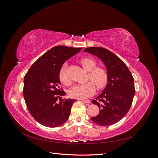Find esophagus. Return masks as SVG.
<instances>
[{"instance_id": "esophagus-1", "label": "esophagus", "mask_w": 158, "mask_h": 158, "mask_svg": "<svg viewBox=\"0 0 158 158\" xmlns=\"http://www.w3.org/2000/svg\"><path fill=\"white\" fill-rule=\"evenodd\" d=\"M80 101H82L85 103H90V101L89 100H84V99H80Z\"/></svg>"}]
</instances>
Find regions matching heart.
Instances as JSON below:
<instances>
[{"label": "heart", "mask_w": 158, "mask_h": 158, "mask_svg": "<svg viewBox=\"0 0 158 158\" xmlns=\"http://www.w3.org/2000/svg\"><path fill=\"white\" fill-rule=\"evenodd\" d=\"M80 63L82 67L89 73L90 80L96 85L98 88H102L107 82V74L106 71L102 68L96 67V62L94 59L85 57L80 60ZM67 66L64 64L59 72L60 81L64 84L69 85L70 81L66 74ZM95 91V87L92 82H88L82 84H77L72 88L69 92L70 97L84 99L89 98Z\"/></svg>", "instance_id": "1"}]
</instances>
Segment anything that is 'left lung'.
<instances>
[{
	"instance_id": "obj_1",
	"label": "left lung",
	"mask_w": 158,
	"mask_h": 158,
	"mask_svg": "<svg viewBox=\"0 0 158 158\" xmlns=\"http://www.w3.org/2000/svg\"><path fill=\"white\" fill-rule=\"evenodd\" d=\"M84 52L97 56L106 68L107 84L92 103L99 108L96 117L91 118L101 126L114 125L130 109L135 94L134 78L125 63L109 50L99 47L85 49Z\"/></svg>"
}]
</instances>
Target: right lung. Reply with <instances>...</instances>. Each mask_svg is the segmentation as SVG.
<instances>
[{
	"label": "right lung",
	"mask_w": 158,
	"mask_h": 158,
	"mask_svg": "<svg viewBox=\"0 0 158 158\" xmlns=\"http://www.w3.org/2000/svg\"><path fill=\"white\" fill-rule=\"evenodd\" d=\"M82 48L63 45L52 47L41 56L26 73L23 80V98L28 111L41 125L54 128L64 124L76 100L61 99L59 72L66 60ZM59 98L61 101L57 102Z\"/></svg>",
	"instance_id": "right-lung-1"
}]
</instances>
